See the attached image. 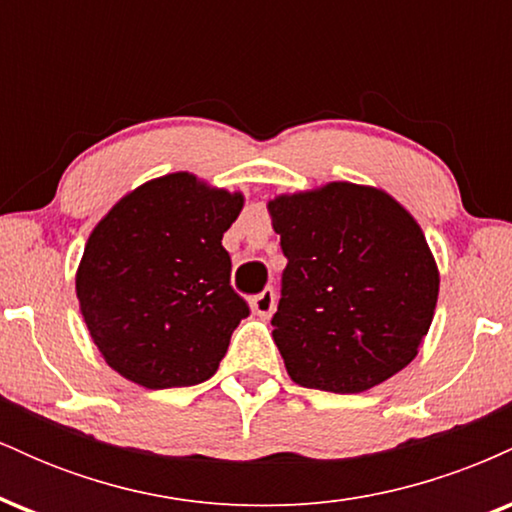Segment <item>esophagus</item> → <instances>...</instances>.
Returning a JSON list of instances; mask_svg holds the SVG:
<instances>
[{"label":"esophagus","instance_id":"1","mask_svg":"<svg viewBox=\"0 0 512 512\" xmlns=\"http://www.w3.org/2000/svg\"><path fill=\"white\" fill-rule=\"evenodd\" d=\"M250 308H252V313H255L257 317H262V320L272 317L274 308H276V293H274V289H264L262 293H257V296L252 298Z\"/></svg>","mask_w":512,"mask_h":512}]
</instances>
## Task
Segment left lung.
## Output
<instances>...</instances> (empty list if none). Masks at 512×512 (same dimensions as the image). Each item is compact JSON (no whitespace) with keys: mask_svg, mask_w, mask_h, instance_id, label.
<instances>
[{"mask_svg":"<svg viewBox=\"0 0 512 512\" xmlns=\"http://www.w3.org/2000/svg\"><path fill=\"white\" fill-rule=\"evenodd\" d=\"M267 211L289 260L272 337L293 383L356 395L409 366L440 289L414 216L356 182L276 195Z\"/></svg>","mask_w":512,"mask_h":512,"instance_id":"1","label":"left lung"}]
</instances>
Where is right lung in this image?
<instances>
[{
  "label": "right lung",
  "instance_id": "right-lung-1",
  "mask_svg": "<svg viewBox=\"0 0 512 512\" xmlns=\"http://www.w3.org/2000/svg\"><path fill=\"white\" fill-rule=\"evenodd\" d=\"M243 204V192L178 170L134 187L96 223L76 298L93 344L122 378L168 390L216 373L250 313L221 245Z\"/></svg>",
  "mask_w": 512,
  "mask_h": 512
}]
</instances>
